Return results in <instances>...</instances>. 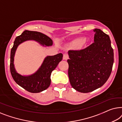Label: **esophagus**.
<instances>
[{"mask_svg": "<svg viewBox=\"0 0 122 122\" xmlns=\"http://www.w3.org/2000/svg\"><path fill=\"white\" fill-rule=\"evenodd\" d=\"M68 59V56L67 54H64L63 56V60H67Z\"/></svg>", "mask_w": 122, "mask_h": 122, "instance_id": "1", "label": "esophagus"}]
</instances>
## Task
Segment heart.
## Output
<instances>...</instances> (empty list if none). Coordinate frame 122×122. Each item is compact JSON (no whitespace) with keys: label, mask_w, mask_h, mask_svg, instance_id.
Masks as SVG:
<instances>
[{"label":"heart","mask_w":122,"mask_h":122,"mask_svg":"<svg viewBox=\"0 0 122 122\" xmlns=\"http://www.w3.org/2000/svg\"><path fill=\"white\" fill-rule=\"evenodd\" d=\"M85 41H86L85 37H81V38L77 39H76V40H75L74 45H75V46L79 47H80V46H83V45L85 44Z\"/></svg>","instance_id":"1"}]
</instances>
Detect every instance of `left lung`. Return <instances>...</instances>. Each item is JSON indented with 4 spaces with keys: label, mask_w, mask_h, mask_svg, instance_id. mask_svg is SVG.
<instances>
[{
    "label": "left lung",
    "mask_w": 122,
    "mask_h": 122,
    "mask_svg": "<svg viewBox=\"0 0 122 122\" xmlns=\"http://www.w3.org/2000/svg\"><path fill=\"white\" fill-rule=\"evenodd\" d=\"M94 42L85 49L69 50L68 74L71 86L81 93H88L102 87L110 76L114 53L109 36L98 29Z\"/></svg>",
    "instance_id": "left-lung-1"
}]
</instances>
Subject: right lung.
Instances as JSON below:
<instances>
[{
    "instance_id": "obj_1",
    "label": "right lung",
    "mask_w": 122,
    "mask_h": 122,
    "mask_svg": "<svg viewBox=\"0 0 122 122\" xmlns=\"http://www.w3.org/2000/svg\"><path fill=\"white\" fill-rule=\"evenodd\" d=\"M27 41H34L42 47L52 45V40L41 32L25 30L16 37L10 53V72L15 82L25 90L31 93H39L47 89L51 83V75L62 60L61 53L54 56H47L35 72L29 75H22L16 71L14 66V56L20 44Z\"/></svg>"
}]
</instances>
